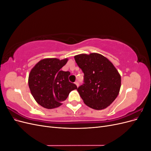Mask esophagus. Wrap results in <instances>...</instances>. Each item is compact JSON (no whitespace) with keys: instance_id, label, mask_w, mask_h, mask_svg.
Segmentation results:
<instances>
[{"instance_id":"obj_1","label":"esophagus","mask_w":151,"mask_h":151,"mask_svg":"<svg viewBox=\"0 0 151 151\" xmlns=\"http://www.w3.org/2000/svg\"><path fill=\"white\" fill-rule=\"evenodd\" d=\"M75 84H76L77 87L79 86V83H78V82H77V81H76V82H75Z\"/></svg>"}]
</instances>
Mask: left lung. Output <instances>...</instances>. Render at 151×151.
<instances>
[{"label":"left lung","instance_id":"1","mask_svg":"<svg viewBox=\"0 0 151 151\" xmlns=\"http://www.w3.org/2000/svg\"><path fill=\"white\" fill-rule=\"evenodd\" d=\"M84 73V84L77 88L84 103L99 110L108 107L119 93L121 77L116 68L102 55L92 53L74 57Z\"/></svg>","mask_w":151,"mask_h":151}]
</instances>
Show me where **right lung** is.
I'll return each instance as SVG.
<instances>
[{
    "label": "right lung",
    "mask_w": 151,
    "mask_h": 151,
    "mask_svg": "<svg viewBox=\"0 0 151 151\" xmlns=\"http://www.w3.org/2000/svg\"><path fill=\"white\" fill-rule=\"evenodd\" d=\"M67 58H45L32 68L28 77L31 94L40 105L52 109L60 106L77 86L68 81L70 72L61 70Z\"/></svg>",
    "instance_id": "add662e5"
}]
</instances>
